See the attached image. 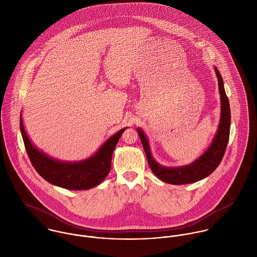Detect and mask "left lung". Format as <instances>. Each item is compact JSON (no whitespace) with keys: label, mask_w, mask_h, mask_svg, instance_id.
Returning <instances> with one entry per match:
<instances>
[{"label":"left lung","mask_w":257,"mask_h":257,"mask_svg":"<svg viewBox=\"0 0 257 257\" xmlns=\"http://www.w3.org/2000/svg\"><path fill=\"white\" fill-rule=\"evenodd\" d=\"M218 77L220 97V119L217 135L209 148L193 163L180 167H165L157 163L150 152L149 145L145 133L139 127L138 134L141 138L147 154L148 165L151 171L161 181L173 185L194 183L212 174L220 165L228 143L230 130V108L228 98L223 88V81L220 71L215 67Z\"/></svg>","instance_id":"8db88e82"}]
</instances>
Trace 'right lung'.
I'll use <instances>...</instances> for the list:
<instances>
[{"label": "right lung", "mask_w": 257, "mask_h": 257, "mask_svg": "<svg viewBox=\"0 0 257 257\" xmlns=\"http://www.w3.org/2000/svg\"><path fill=\"white\" fill-rule=\"evenodd\" d=\"M21 133L27 153L37 173L47 182L69 190H89L103 182L110 170L111 155L125 128L111 136L100 149L88 159L64 162L48 156L30 141L22 119Z\"/></svg>", "instance_id": "add662e5"}]
</instances>
